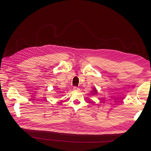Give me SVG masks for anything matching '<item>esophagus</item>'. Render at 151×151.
<instances>
[{"label":"esophagus","mask_w":151,"mask_h":151,"mask_svg":"<svg viewBox=\"0 0 151 151\" xmlns=\"http://www.w3.org/2000/svg\"><path fill=\"white\" fill-rule=\"evenodd\" d=\"M73 89L75 91H78L79 89H80V88H78V87H76V86H75V87H73Z\"/></svg>","instance_id":"esophagus-1"}]
</instances>
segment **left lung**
Instances as JSON below:
<instances>
[{
  "label": "left lung",
  "instance_id": "1",
  "mask_svg": "<svg viewBox=\"0 0 151 151\" xmlns=\"http://www.w3.org/2000/svg\"><path fill=\"white\" fill-rule=\"evenodd\" d=\"M93 93H92V94H94L95 95V93H97V90L96 89H93Z\"/></svg>",
  "mask_w": 151,
  "mask_h": 151
}]
</instances>
